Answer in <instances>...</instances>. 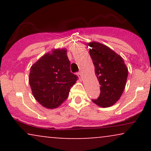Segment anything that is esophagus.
Here are the masks:
<instances>
[{
  "mask_svg": "<svg viewBox=\"0 0 151 151\" xmlns=\"http://www.w3.org/2000/svg\"><path fill=\"white\" fill-rule=\"evenodd\" d=\"M77 75H78V77H79V79H81V77H82V74H81V72H79V73L77 74Z\"/></svg>",
  "mask_w": 151,
  "mask_h": 151,
  "instance_id": "1",
  "label": "esophagus"
}]
</instances>
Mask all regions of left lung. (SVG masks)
Listing matches in <instances>:
<instances>
[{
  "label": "left lung",
  "instance_id": "obj_1",
  "mask_svg": "<svg viewBox=\"0 0 151 151\" xmlns=\"http://www.w3.org/2000/svg\"><path fill=\"white\" fill-rule=\"evenodd\" d=\"M89 55L100 84V95L93 103L101 107L114 105L125 89L128 68L121 56L101 43H89Z\"/></svg>",
  "mask_w": 151,
  "mask_h": 151
}]
</instances>
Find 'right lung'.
<instances>
[{
	"mask_svg": "<svg viewBox=\"0 0 151 151\" xmlns=\"http://www.w3.org/2000/svg\"><path fill=\"white\" fill-rule=\"evenodd\" d=\"M78 77L70 72L65 49L47 53L31 67L29 83L35 99L47 109L59 106L68 97Z\"/></svg>",
	"mask_w": 151,
	"mask_h": 151,
	"instance_id": "right-lung-1",
	"label": "right lung"
}]
</instances>
